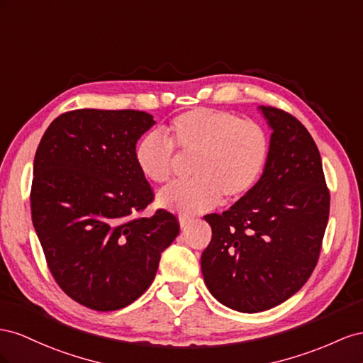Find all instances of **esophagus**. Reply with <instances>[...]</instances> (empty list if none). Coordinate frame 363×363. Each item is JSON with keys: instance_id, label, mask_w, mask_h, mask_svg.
<instances>
[{"instance_id": "34e87169", "label": "esophagus", "mask_w": 363, "mask_h": 363, "mask_svg": "<svg viewBox=\"0 0 363 363\" xmlns=\"http://www.w3.org/2000/svg\"><path fill=\"white\" fill-rule=\"evenodd\" d=\"M190 222H191L190 217L181 216V217H179V226H181V230H185V228H187V226L190 225Z\"/></svg>"}]
</instances>
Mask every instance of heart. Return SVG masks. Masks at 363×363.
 Masks as SVG:
<instances>
[{
	"mask_svg": "<svg viewBox=\"0 0 363 363\" xmlns=\"http://www.w3.org/2000/svg\"><path fill=\"white\" fill-rule=\"evenodd\" d=\"M165 138L149 132L135 147L144 178L164 184L173 174V146L194 155L191 182L173 184L158 194L160 205L179 214L205 213L219 203H234L260 182L271 157V138L263 124L233 112L196 108L174 117Z\"/></svg>",
	"mask_w": 363,
	"mask_h": 363,
	"instance_id": "b5f03b06",
	"label": "heart"
}]
</instances>
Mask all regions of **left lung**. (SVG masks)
Instances as JSON below:
<instances>
[{"instance_id": "8db88e82", "label": "left lung", "mask_w": 363, "mask_h": 363, "mask_svg": "<svg viewBox=\"0 0 363 363\" xmlns=\"http://www.w3.org/2000/svg\"><path fill=\"white\" fill-rule=\"evenodd\" d=\"M271 157L255 189L222 214H206L213 237L202 252L203 281L223 306L257 313L284 303L312 275L330 213L323 161L291 113L258 106Z\"/></svg>"}]
</instances>
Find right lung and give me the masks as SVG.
I'll use <instances>...</instances> for the list:
<instances>
[{"instance_id":"1","label":"right lung","mask_w":363,"mask_h":363,"mask_svg":"<svg viewBox=\"0 0 363 363\" xmlns=\"http://www.w3.org/2000/svg\"><path fill=\"white\" fill-rule=\"evenodd\" d=\"M153 124L132 109L65 112L35 155L32 220L50 272L69 298L99 312L146 292L179 234L169 211L137 216L153 201L135 162L137 141Z\"/></svg>"}]
</instances>
